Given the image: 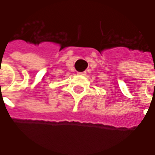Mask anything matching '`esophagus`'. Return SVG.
<instances>
[{
	"instance_id": "34e87169",
	"label": "esophagus",
	"mask_w": 155,
	"mask_h": 155,
	"mask_svg": "<svg viewBox=\"0 0 155 155\" xmlns=\"http://www.w3.org/2000/svg\"><path fill=\"white\" fill-rule=\"evenodd\" d=\"M78 74V75H82V76H84V75H86V72H79Z\"/></svg>"
}]
</instances>
